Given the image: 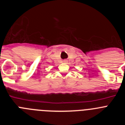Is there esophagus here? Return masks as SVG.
Wrapping results in <instances>:
<instances>
[{"label":"esophagus","mask_w":125,"mask_h":125,"mask_svg":"<svg viewBox=\"0 0 125 125\" xmlns=\"http://www.w3.org/2000/svg\"><path fill=\"white\" fill-rule=\"evenodd\" d=\"M65 61H64V62H65Z\"/></svg>","instance_id":"obj_1"}]
</instances>
